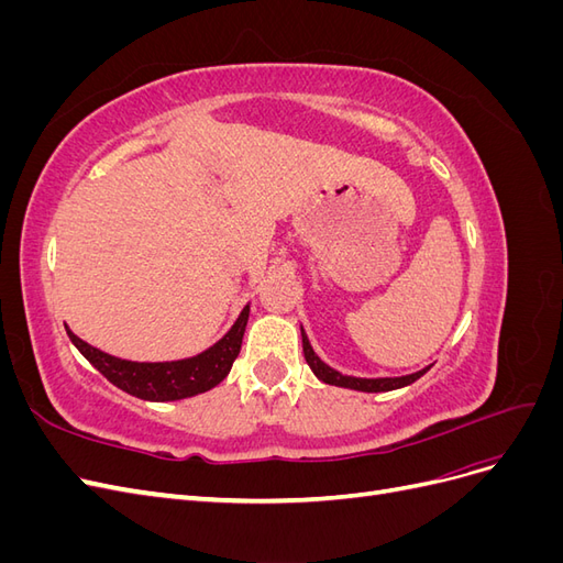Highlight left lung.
Returning <instances> with one entry per match:
<instances>
[{"label": "left lung", "instance_id": "8db88e82", "mask_svg": "<svg viewBox=\"0 0 563 563\" xmlns=\"http://www.w3.org/2000/svg\"><path fill=\"white\" fill-rule=\"evenodd\" d=\"M300 335H302V352H305V362L310 364L314 376L327 383V385H335V387H347V389H360V391H389V389H399V387H406L416 383L420 376H424V373L430 371L422 368V371H416L411 373V376H401V378H354V376H343V373H338L335 368H331L329 364H323L319 356L314 354L312 345L308 335H305V331L300 329Z\"/></svg>", "mask_w": 563, "mask_h": 563}]
</instances>
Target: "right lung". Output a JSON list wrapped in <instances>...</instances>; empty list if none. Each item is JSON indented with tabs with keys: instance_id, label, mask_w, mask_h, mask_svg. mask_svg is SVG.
Here are the masks:
<instances>
[{
	"instance_id": "1",
	"label": "right lung",
	"mask_w": 563,
	"mask_h": 563,
	"mask_svg": "<svg viewBox=\"0 0 563 563\" xmlns=\"http://www.w3.org/2000/svg\"><path fill=\"white\" fill-rule=\"evenodd\" d=\"M249 321V305L232 323V329L218 340L216 345L203 350L190 360L178 362H129L119 360L108 352L84 343L70 329L67 335L75 347L87 356V360L103 373V376L129 395L145 399V401H176L209 391L220 380H225L236 354L242 350V338Z\"/></svg>"
}]
</instances>
